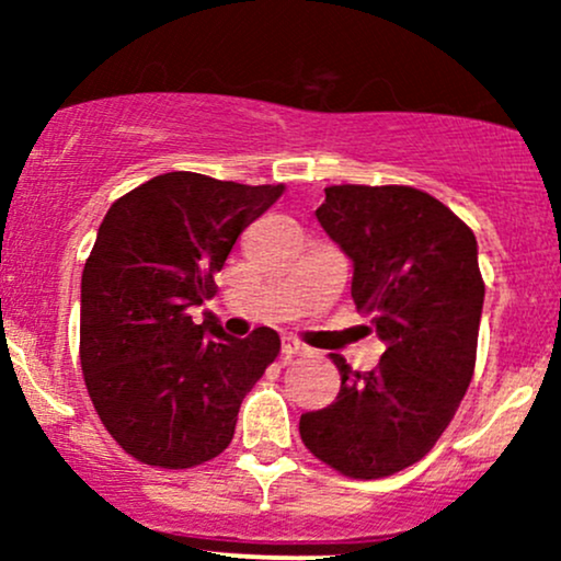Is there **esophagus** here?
Segmentation results:
<instances>
[{
	"label": "esophagus",
	"mask_w": 561,
	"mask_h": 561,
	"mask_svg": "<svg viewBox=\"0 0 561 561\" xmlns=\"http://www.w3.org/2000/svg\"><path fill=\"white\" fill-rule=\"evenodd\" d=\"M302 353H308L306 343H300V340H295V337L282 340V356L293 358V356H302Z\"/></svg>",
	"instance_id": "obj_1"
}]
</instances>
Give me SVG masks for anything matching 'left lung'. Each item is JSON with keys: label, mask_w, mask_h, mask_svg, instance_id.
Instances as JSON below:
<instances>
[{"label": "left lung", "mask_w": 561, "mask_h": 561, "mask_svg": "<svg viewBox=\"0 0 561 561\" xmlns=\"http://www.w3.org/2000/svg\"><path fill=\"white\" fill-rule=\"evenodd\" d=\"M324 195L317 218L353 261V302L385 353L371 371L332 356L340 392L300 416V437L345 478H388L430 454L472 382L485 298L478 240L414 186L337 184Z\"/></svg>", "instance_id": "left-lung-1"}]
</instances>
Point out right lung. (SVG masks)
Listing matches in <instances>:
<instances>
[{
    "mask_svg": "<svg viewBox=\"0 0 561 561\" xmlns=\"http://www.w3.org/2000/svg\"><path fill=\"white\" fill-rule=\"evenodd\" d=\"M282 192L171 171L102 218L81 276V369L105 430L141 465L190 469L221 454L242 398L279 356L268 327L237 340L190 308L214 298L237 237Z\"/></svg>",
    "mask_w": 561,
    "mask_h": 561,
    "instance_id": "obj_1",
    "label": "right lung"
}]
</instances>
